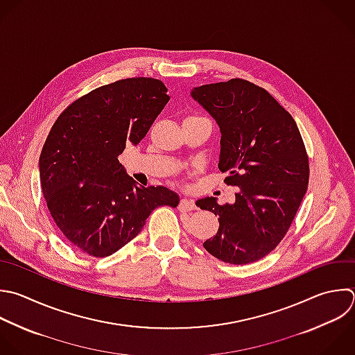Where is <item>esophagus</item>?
<instances>
[{
    "label": "esophagus",
    "instance_id": "esophagus-1",
    "mask_svg": "<svg viewBox=\"0 0 355 355\" xmlns=\"http://www.w3.org/2000/svg\"><path fill=\"white\" fill-rule=\"evenodd\" d=\"M179 211H194V209H197V207H196V204L191 201V200H187V198H182L180 200V202H179Z\"/></svg>",
    "mask_w": 355,
    "mask_h": 355
}]
</instances>
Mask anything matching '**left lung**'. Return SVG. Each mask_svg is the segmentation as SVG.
<instances>
[{
    "instance_id": "8db88e82",
    "label": "left lung",
    "mask_w": 355,
    "mask_h": 355,
    "mask_svg": "<svg viewBox=\"0 0 355 355\" xmlns=\"http://www.w3.org/2000/svg\"><path fill=\"white\" fill-rule=\"evenodd\" d=\"M220 129L218 168L236 186L233 204L196 202L218 215V233L204 241L215 258L234 265L269 254L287 233L309 179L308 155L293 116L262 87L243 79L191 90Z\"/></svg>"
}]
</instances>
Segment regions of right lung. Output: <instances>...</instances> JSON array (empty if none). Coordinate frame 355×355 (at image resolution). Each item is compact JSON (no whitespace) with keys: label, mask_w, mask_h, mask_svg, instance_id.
<instances>
[{"label":"right lung","mask_w":355,"mask_h":355,"mask_svg":"<svg viewBox=\"0 0 355 355\" xmlns=\"http://www.w3.org/2000/svg\"><path fill=\"white\" fill-rule=\"evenodd\" d=\"M166 92L153 78L101 86L72 103L47 136L39 161L47 207L68 241L92 257L112 255L155 208L179 204L164 186H137L118 159L128 143L144 139Z\"/></svg>","instance_id":"right-lung-1"}]
</instances>
